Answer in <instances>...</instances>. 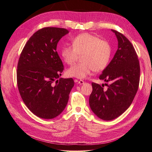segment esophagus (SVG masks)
<instances>
[{
  "label": "esophagus",
  "instance_id": "esophagus-1",
  "mask_svg": "<svg viewBox=\"0 0 152 152\" xmlns=\"http://www.w3.org/2000/svg\"><path fill=\"white\" fill-rule=\"evenodd\" d=\"M78 83H79V84H80V85H83V83H84L85 82H83V80H80V81H78Z\"/></svg>",
  "mask_w": 152,
  "mask_h": 152
}]
</instances>
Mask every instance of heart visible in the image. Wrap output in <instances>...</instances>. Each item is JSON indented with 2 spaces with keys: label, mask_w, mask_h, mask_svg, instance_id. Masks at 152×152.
<instances>
[{
  "label": "heart",
  "mask_w": 152,
  "mask_h": 152,
  "mask_svg": "<svg viewBox=\"0 0 152 152\" xmlns=\"http://www.w3.org/2000/svg\"><path fill=\"white\" fill-rule=\"evenodd\" d=\"M72 46H64L61 56L64 62L71 65L82 56V62L71 66L66 70L70 77L84 78L93 70L100 72L108 66L112 49L108 42L88 33L80 34L74 38Z\"/></svg>",
  "instance_id": "1"
}]
</instances>
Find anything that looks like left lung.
<instances>
[{"label":"left lung","instance_id":"1","mask_svg":"<svg viewBox=\"0 0 152 152\" xmlns=\"http://www.w3.org/2000/svg\"><path fill=\"white\" fill-rule=\"evenodd\" d=\"M118 39V50L99 76L109 83L104 90L92 83L89 103L93 112L100 119L110 121L121 115L129 107L137 92L140 81V64L133 45L124 34L111 30ZM105 85L107 83H104Z\"/></svg>","mask_w":152,"mask_h":152}]
</instances>
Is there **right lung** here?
I'll return each mask as SVG.
<instances>
[{
  "label": "right lung",
  "mask_w": 152,
  "mask_h": 152,
  "mask_svg": "<svg viewBox=\"0 0 152 152\" xmlns=\"http://www.w3.org/2000/svg\"><path fill=\"white\" fill-rule=\"evenodd\" d=\"M69 31L46 27L33 34L19 57L17 82L27 107L38 117L56 118L65 108L74 87L72 78H60L64 66L57 43Z\"/></svg>",
  "instance_id": "1"
}]
</instances>
